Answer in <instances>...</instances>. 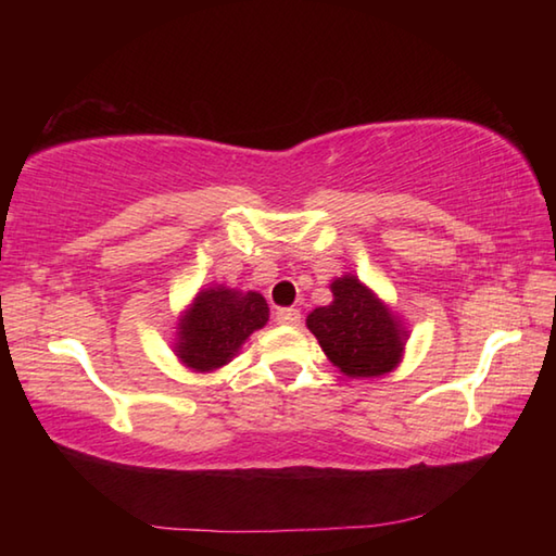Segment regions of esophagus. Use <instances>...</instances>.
<instances>
[{
	"instance_id": "1",
	"label": "esophagus",
	"mask_w": 556,
	"mask_h": 556,
	"mask_svg": "<svg viewBox=\"0 0 556 556\" xmlns=\"http://www.w3.org/2000/svg\"><path fill=\"white\" fill-rule=\"evenodd\" d=\"M275 320L279 325H299L301 323V311H296V308H279L277 315H275Z\"/></svg>"
}]
</instances>
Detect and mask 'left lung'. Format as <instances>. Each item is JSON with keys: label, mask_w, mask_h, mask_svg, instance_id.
Returning a JSON list of instances; mask_svg holds the SVG:
<instances>
[{"label": "left lung", "mask_w": 556, "mask_h": 556, "mask_svg": "<svg viewBox=\"0 0 556 556\" xmlns=\"http://www.w3.org/2000/svg\"><path fill=\"white\" fill-rule=\"evenodd\" d=\"M329 289L334 301L305 320L327 358L346 377L392 372L408 337L399 317L358 277H339Z\"/></svg>", "instance_id": "1"}]
</instances>
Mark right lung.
<instances>
[{"label": "right lung", "mask_w": 556, "mask_h": 556, "mask_svg": "<svg viewBox=\"0 0 556 556\" xmlns=\"http://www.w3.org/2000/svg\"><path fill=\"white\" fill-rule=\"evenodd\" d=\"M269 320L267 301L257 291L210 287L198 291L176 327V356L195 372L227 365L243 341Z\"/></svg>", "instance_id": "right-lung-1"}]
</instances>
